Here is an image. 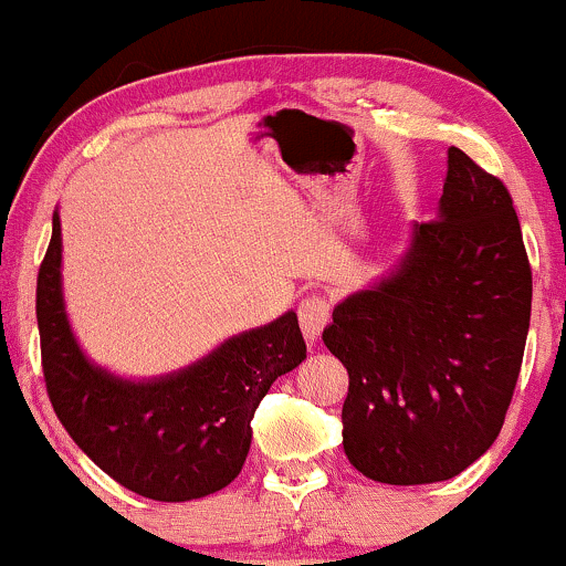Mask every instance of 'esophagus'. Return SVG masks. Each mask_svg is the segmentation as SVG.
<instances>
[{
	"instance_id": "1",
	"label": "esophagus",
	"mask_w": 566,
	"mask_h": 566,
	"mask_svg": "<svg viewBox=\"0 0 566 566\" xmlns=\"http://www.w3.org/2000/svg\"><path fill=\"white\" fill-rule=\"evenodd\" d=\"M329 311H333V305H329V301L324 295L303 297L301 305H297V319H301L305 340L314 343L316 337L322 335V329L327 327L329 322Z\"/></svg>"
}]
</instances>
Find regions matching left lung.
Returning <instances> with one entry per match:
<instances>
[{
	"instance_id": "8db88e82",
	"label": "left lung",
	"mask_w": 566,
	"mask_h": 566,
	"mask_svg": "<svg viewBox=\"0 0 566 566\" xmlns=\"http://www.w3.org/2000/svg\"><path fill=\"white\" fill-rule=\"evenodd\" d=\"M530 308L509 188L452 146L437 220L412 223L399 269L337 303L322 333L348 369L350 465L409 486L444 482L482 458L509 412Z\"/></svg>"
}]
</instances>
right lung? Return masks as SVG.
Wrapping results in <instances>:
<instances>
[{
    "label": "right lung",
    "instance_id": "obj_1",
    "mask_svg": "<svg viewBox=\"0 0 566 566\" xmlns=\"http://www.w3.org/2000/svg\"><path fill=\"white\" fill-rule=\"evenodd\" d=\"M61 218L36 276V322L48 396L69 437L114 482L184 503L229 486L252 441L271 382L305 359L295 311L247 329L178 373L127 380L93 365L76 343L61 287Z\"/></svg>",
    "mask_w": 566,
    "mask_h": 566
}]
</instances>
